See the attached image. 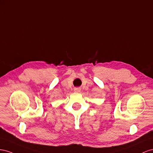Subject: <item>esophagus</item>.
Masks as SVG:
<instances>
[{
    "label": "esophagus",
    "mask_w": 153,
    "mask_h": 153,
    "mask_svg": "<svg viewBox=\"0 0 153 153\" xmlns=\"http://www.w3.org/2000/svg\"><path fill=\"white\" fill-rule=\"evenodd\" d=\"M74 91H76V92H79V91H80L81 89H80V88H75L74 89Z\"/></svg>",
    "instance_id": "1"
}]
</instances>
